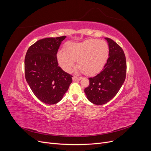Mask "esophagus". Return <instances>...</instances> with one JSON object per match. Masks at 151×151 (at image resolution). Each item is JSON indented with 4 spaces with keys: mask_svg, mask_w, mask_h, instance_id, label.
Wrapping results in <instances>:
<instances>
[{
    "mask_svg": "<svg viewBox=\"0 0 151 151\" xmlns=\"http://www.w3.org/2000/svg\"><path fill=\"white\" fill-rule=\"evenodd\" d=\"M82 79L81 77H77V76H73L72 79L74 81H80Z\"/></svg>",
    "mask_w": 151,
    "mask_h": 151,
    "instance_id": "obj_1",
    "label": "esophagus"
}]
</instances>
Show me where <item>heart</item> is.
I'll use <instances>...</instances> for the list:
<instances>
[{
	"label": "heart",
	"mask_w": 151,
	"mask_h": 151,
	"mask_svg": "<svg viewBox=\"0 0 151 151\" xmlns=\"http://www.w3.org/2000/svg\"><path fill=\"white\" fill-rule=\"evenodd\" d=\"M65 52L58 51L57 58L63 70L69 72L77 66L84 74L94 76L101 71L109 57L108 43L102 40L89 39L82 43L69 42L65 46Z\"/></svg>",
	"instance_id": "1"
}]
</instances>
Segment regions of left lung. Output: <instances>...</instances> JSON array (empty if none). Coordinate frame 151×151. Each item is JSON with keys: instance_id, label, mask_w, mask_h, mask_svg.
<instances>
[{"instance_id": "1", "label": "left lung", "mask_w": 151, "mask_h": 151, "mask_svg": "<svg viewBox=\"0 0 151 151\" xmlns=\"http://www.w3.org/2000/svg\"><path fill=\"white\" fill-rule=\"evenodd\" d=\"M109 46V57L103 70L89 77V85L84 89L91 103L101 105L115 96L125 80L127 62L124 52L115 42L106 38Z\"/></svg>"}]
</instances>
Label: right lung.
Segmentation results:
<instances>
[{
	"mask_svg": "<svg viewBox=\"0 0 151 151\" xmlns=\"http://www.w3.org/2000/svg\"><path fill=\"white\" fill-rule=\"evenodd\" d=\"M66 36L40 40L29 47L24 60L27 83L36 97L48 104L62 99L72 82V76L58 65L57 53Z\"/></svg>",
	"mask_w": 151,
	"mask_h": 151,
	"instance_id": "1",
	"label": "right lung"
}]
</instances>
